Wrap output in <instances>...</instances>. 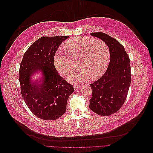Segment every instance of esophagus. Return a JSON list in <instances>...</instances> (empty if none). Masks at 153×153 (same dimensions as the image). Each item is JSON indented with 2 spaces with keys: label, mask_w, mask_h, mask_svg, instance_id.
<instances>
[{
  "label": "esophagus",
  "mask_w": 153,
  "mask_h": 153,
  "mask_svg": "<svg viewBox=\"0 0 153 153\" xmlns=\"http://www.w3.org/2000/svg\"><path fill=\"white\" fill-rule=\"evenodd\" d=\"M81 87V85H74V88L75 90H78V88H79Z\"/></svg>",
  "instance_id": "esophagus-1"
}]
</instances>
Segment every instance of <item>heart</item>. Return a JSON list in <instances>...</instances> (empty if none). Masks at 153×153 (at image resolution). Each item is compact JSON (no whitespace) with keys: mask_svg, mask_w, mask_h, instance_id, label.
Instances as JSON below:
<instances>
[{"mask_svg":"<svg viewBox=\"0 0 153 153\" xmlns=\"http://www.w3.org/2000/svg\"><path fill=\"white\" fill-rule=\"evenodd\" d=\"M68 56L58 52L55 56L54 64L58 72L63 76L69 75L74 69L73 62L78 60L79 69L71 74L68 80L72 83H81L90 78L95 79L105 71L109 59V49L100 39L75 37L63 45Z\"/></svg>","mask_w":153,"mask_h":153,"instance_id":"heart-1","label":"heart"}]
</instances>
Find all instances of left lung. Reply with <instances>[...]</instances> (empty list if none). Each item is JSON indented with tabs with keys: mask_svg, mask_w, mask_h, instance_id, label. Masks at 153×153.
I'll return each mask as SVG.
<instances>
[{
	"mask_svg": "<svg viewBox=\"0 0 153 153\" xmlns=\"http://www.w3.org/2000/svg\"><path fill=\"white\" fill-rule=\"evenodd\" d=\"M90 35L101 39L109 48L110 60L106 72L90 84L92 90L90 108L107 116L117 112L126 101L131 82L130 59L124 47L115 39L101 32Z\"/></svg>",
	"mask_w": 153,
	"mask_h": 153,
	"instance_id": "8db88e82",
	"label": "left lung"
}]
</instances>
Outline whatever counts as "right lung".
Instances as JSON below:
<instances>
[{"label": "right lung", "mask_w": 153, "mask_h": 153, "mask_svg": "<svg viewBox=\"0 0 153 153\" xmlns=\"http://www.w3.org/2000/svg\"><path fill=\"white\" fill-rule=\"evenodd\" d=\"M69 36L42 37L24 53L20 65L19 81L22 97L34 115L40 119L55 120L66 110L67 101L75 91L72 84L59 76L54 66V56ZM38 71L41 80H32Z\"/></svg>", "instance_id": "right-lung-1"}]
</instances>
